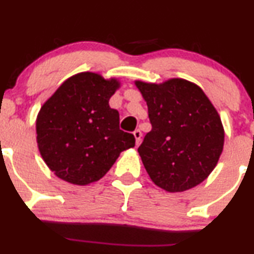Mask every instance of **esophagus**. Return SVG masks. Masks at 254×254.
I'll use <instances>...</instances> for the list:
<instances>
[{"instance_id": "esophagus-1", "label": "esophagus", "mask_w": 254, "mask_h": 254, "mask_svg": "<svg viewBox=\"0 0 254 254\" xmlns=\"http://www.w3.org/2000/svg\"><path fill=\"white\" fill-rule=\"evenodd\" d=\"M133 136H135V138H136V144L138 145L140 143V138H142V131H140L139 129L135 130L133 131Z\"/></svg>"}]
</instances>
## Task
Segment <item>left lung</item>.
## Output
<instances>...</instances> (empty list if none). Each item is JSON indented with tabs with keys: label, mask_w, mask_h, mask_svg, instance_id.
Here are the masks:
<instances>
[{
	"label": "left lung",
	"mask_w": 254,
	"mask_h": 254,
	"mask_svg": "<svg viewBox=\"0 0 254 254\" xmlns=\"http://www.w3.org/2000/svg\"><path fill=\"white\" fill-rule=\"evenodd\" d=\"M135 84L148 105L152 127L138 148L152 182L170 193L200 185L224 148L218 111L197 85L185 79Z\"/></svg>",
	"instance_id": "1"
}]
</instances>
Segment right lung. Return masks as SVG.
<instances>
[{"mask_svg": "<svg viewBox=\"0 0 254 254\" xmlns=\"http://www.w3.org/2000/svg\"><path fill=\"white\" fill-rule=\"evenodd\" d=\"M118 87L117 79L78 73L64 81L40 109L39 151L59 179L78 186L96 182L122 151L135 146V137L119 129L118 111L109 105Z\"/></svg>", "mask_w": 254, "mask_h": 254, "instance_id": "add662e5", "label": "right lung"}]
</instances>
